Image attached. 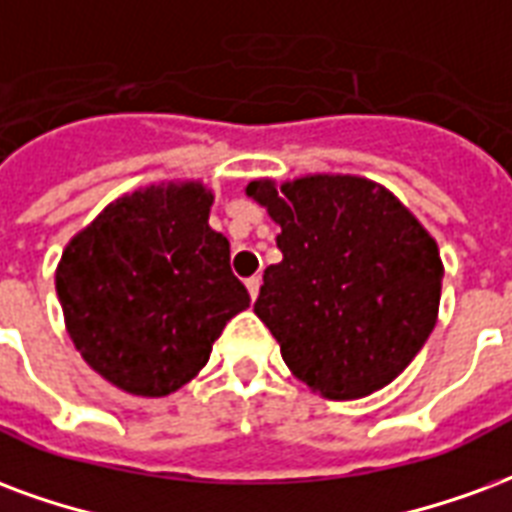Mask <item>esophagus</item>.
Returning <instances> with one entry per match:
<instances>
[{
	"instance_id": "1",
	"label": "esophagus",
	"mask_w": 512,
	"mask_h": 512,
	"mask_svg": "<svg viewBox=\"0 0 512 512\" xmlns=\"http://www.w3.org/2000/svg\"><path fill=\"white\" fill-rule=\"evenodd\" d=\"M246 290H249L252 298H257V293H260V276H249V279H246Z\"/></svg>"
}]
</instances>
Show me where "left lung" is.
Returning a JSON list of instances; mask_svg holds the SVG:
<instances>
[{"mask_svg": "<svg viewBox=\"0 0 512 512\" xmlns=\"http://www.w3.org/2000/svg\"><path fill=\"white\" fill-rule=\"evenodd\" d=\"M246 195L282 227L255 314L287 369L328 399L396 380L437 325L445 268L429 230L361 176L257 179Z\"/></svg>", "mask_w": 512, "mask_h": 512, "instance_id": "left-lung-1", "label": "left lung"}]
</instances>
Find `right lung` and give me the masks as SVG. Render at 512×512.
Segmentation results:
<instances>
[{
    "label": "right lung",
    "instance_id": "obj_1",
    "mask_svg": "<svg viewBox=\"0 0 512 512\" xmlns=\"http://www.w3.org/2000/svg\"><path fill=\"white\" fill-rule=\"evenodd\" d=\"M211 203L200 181L151 184L105 206L62 252L56 295L75 350L132 396L187 385L249 306L227 238L208 227Z\"/></svg>",
    "mask_w": 512,
    "mask_h": 512
}]
</instances>
